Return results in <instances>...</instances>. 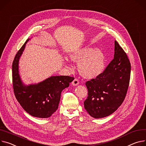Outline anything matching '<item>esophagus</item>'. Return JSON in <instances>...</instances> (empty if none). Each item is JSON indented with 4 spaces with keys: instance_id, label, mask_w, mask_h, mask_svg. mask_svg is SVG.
<instances>
[{
    "instance_id": "34e87169",
    "label": "esophagus",
    "mask_w": 146,
    "mask_h": 146,
    "mask_svg": "<svg viewBox=\"0 0 146 146\" xmlns=\"http://www.w3.org/2000/svg\"><path fill=\"white\" fill-rule=\"evenodd\" d=\"M72 85L74 86H76V85H78V84H79V80H78L77 78H75V79L74 80V81H72Z\"/></svg>"
}]
</instances>
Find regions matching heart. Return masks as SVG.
<instances>
[{
	"label": "heart",
	"instance_id": "1",
	"mask_svg": "<svg viewBox=\"0 0 146 146\" xmlns=\"http://www.w3.org/2000/svg\"><path fill=\"white\" fill-rule=\"evenodd\" d=\"M70 58L75 62H80L78 70L86 78H95L105 69V55L98 49L89 47L81 48L71 53Z\"/></svg>",
	"mask_w": 146,
	"mask_h": 146
}]
</instances>
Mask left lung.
<instances>
[{
	"instance_id": "left-lung-1",
	"label": "left lung",
	"mask_w": 146,
	"mask_h": 146,
	"mask_svg": "<svg viewBox=\"0 0 146 146\" xmlns=\"http://www.w3.org/2000/svg\"><path fill=\"white\" fill-rule=\"evenodd\" d=\"M130 71L126 53L115 41L114 58L102 73L85 83L88 94L84 108L92 117H106L121 105L129 88Z\"/></svg>"
}]
</instances>
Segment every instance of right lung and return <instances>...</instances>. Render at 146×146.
<instances>
[{
    "mask_svg": "<svg viewBox=\"0 0 146 146\" xmlns=\"http://www.w3.org/2000/svg\"><path fill=\"white\" fill-rule=\"evenodd\" d=\"M29 40L18 51L12 64L14 94L19 103L29 114L39 118H47L57 110L61 92L69 86L74 78L54 76L37 84L25 85L19 74V61Z\"/></svg>",
    "mask_w": 146,
    "mask_h": 146,
    "instance_id": "right-lung-1",
    "label": "right lung"
}]
</instances>
